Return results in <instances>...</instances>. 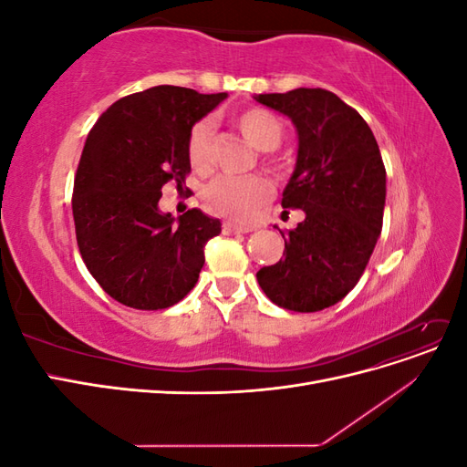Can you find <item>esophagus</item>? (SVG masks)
<instances>
[{
  "instance_id": "esophagus-1",
  "label": "esophagus",
  "mask_w": 467,
  "mask_h": 467,
  "mask_svg": "<svg viewBox=\"0 0 467 467\" xmlns=\"http://www.w3.org/2000/svg\"><path fill=\"white\" fill-rule=\"evenodd\" d=\"M222 232L225 235H235V234H249V232H253V228H249V225H237L234 222H223Z\"/></svg>"
}]
</instances>
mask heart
<instances>
[{
  "label": "heart",
  "instance_id": "obj_1",
  "mask_svg": "<svg viewBox=\"0 0 467 467\" xmlns=\"http://www.w3.org/2000/svg\"><path fill=\"white\" fill-rule=\"evenodd\" d=\"M237 129L257 150H276L285 138V124L275 112L253 107L235 115ZM214 126L210 120L196 122L187 138V155L194 171L208 173L212 167ZM271 194V187L261 177H218L206 189V201L220 214L237 222L255 218L261 204Z\"/></svg>",
  "mask_w": 467,
  "mask_h": 467
}]
</instances>
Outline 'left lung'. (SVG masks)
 <instances>
[{
	"mask_svg": "<svg viewBox=\"0 0 467 467\" xmlns=\"http://www.w3.org/2000/svg\"><path fill=\"white\" fill-rule=\"evenodd\" d=\"M298 132V158L282 208L306 220L285 237L282 259L257 273L266 298L292 312H319L357 286L381 232L386 167L370 126L327 89L255 95Z\"/></svg>",
	"mask_w": 467,
	"mask_h": 467,
	"instance_id": "1",
	"label": "left lung"
}]
</instances>
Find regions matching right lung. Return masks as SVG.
<instances>
[{"instance_id": "obj_1", "label": "right lung", "mask_w": 467, "mask_h": 467, "mask_svg": "<svg viewBox=\"0 0 467 467\" xmlns=\"http://www.w3.org/2000/svg\"><path fill=\"white\" fill-rule=\"evenodd\" d=\"M225 97L158 86L119 99L91 129L74 181L76 237L88 271L117 302L163 309L199 280L220 220L199 208L175 220L158 202L165 182L182 187L189 132Z\"/></svg>"}]
</instances>
